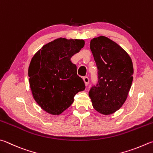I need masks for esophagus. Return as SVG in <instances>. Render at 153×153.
<instances>
[{"instance_id":"34e87169","label":"esophagus","mask_w":153,"mask_h":153,"mask_svg":"<svg viewBox=\"0 0 153 153\" xmlns=\"http://www.w3.org/2000/svg\"><path fill=\"white\" fill-rule=\"evenodd\" d=\"M84 81L85 86H88V84H89V78H88V77H87V76L84 77Z\"/></svg>"}]
</instances>
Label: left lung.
I'll return each mask as SVG.
<instances>
[{"instance_id": "left-lung-1", "label": "left lung", "mask_w": 153, "mask_h": 153, "mask_svg": "<svg viewBox=\"0 0 153 153\" xmlns=\"http://www.w3.org/2000/svg\"><path fill=\"white\" fill-rule=\"evenodd\" d=\"M90 49L98 68V82L89 91L93 107L109 115L123 106L131 88L134 74L128 53L105 36L92 39Z\"/></svg>"}]
</instances>
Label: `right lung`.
<instances>
[{"label":"right lung","mask_w":153,"mask_h":153,"mask_svg":"<svg viewBox=\"0 0 153 153\" xmlns=\"http://www.w3.org/2000/svg\"><path fill=\"white\" fill-rule=\"evenodd\" d=\"M83 39L58 38L42 47L32 57L28 69L30 88L39 105L52 115H59L85 90L71 57L84 48Z\"/></svg>","instance_id":"right-lung-1"}]
</instances>
